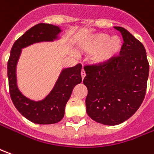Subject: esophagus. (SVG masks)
Wrapping results in <instances>:
<instances>
[{"label": "esophagus", "mask_w": 154, "mask_h": 154, "mask_svg": "<svg viewBox=\"0 0 154 154\" xmlns=\"http://www.w3.org/2000/svg\"><path fill=\"white\" fill-rule=\"evenodd\" d=\"M85 76H86V73H85V71L82 69V72H81V77H82V79H83L84 77H85Z\"/></svg>", "instance_id": "obj_1"}]
</instances>
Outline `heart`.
I'll use <instances>...</instances> for the list:
<instances>
[{
	"instance_id": "heart-1",
	"label": "heart",
	"mask_w": 154,
	"mask_h": 154,
	"mask_svg": "<svg viewBox=\"0 0 154 154\" xmlns=\"http://www.w3.org/2000/svg\"><path fill=\"white\" fill-rule=\"evenodd\" d=\"M122 46L123 42L119 36L97 33L91 35L83 43L82 48L88 53H93L92 61L94 64H104L118 55L122 49Z\"/></svg>"
}]
</instances>
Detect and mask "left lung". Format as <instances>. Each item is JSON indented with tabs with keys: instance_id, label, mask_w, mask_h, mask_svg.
Instances as JSON below:
<instances>
[{
	"instance_id": "8db88e82",
	"label": "left lung",
	"mask_w": 154,
	"mask_h": 154,
	"mask_svg": "<svg viewBox=\"0 0 154 154\" xmlns=\"http://www.w3.org/2000/svg\"><path fill=\"white\" fill-rule=\"evenodd\" d=\"M119 56L104 64L85 66L86 112L95 122L117 125L129 119L142 103L149 64L143 44L123 27Z\"/></svg>"
}]
</instances>
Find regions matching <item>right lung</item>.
I'll use <instances>...</instances> for the list:
<instances>
[{"instance_id": "add662e5", "label": "right lung", "mask_w": 154, "mask_h": 154, "mask_svg": "<svg viewBox=\"0 0 154 154\" xmlns=\"http://www.w3.org/2000/svg\"><path fill=\"white\" fill-rule=\"evenodd\" d=\"M60 27L49 24H35L14 42L8 62L9 92L15 107L25 119L38 125H51L60 122L64 115L68 100L74 87L82 82V65L63 69L54 88L45 98L35 101L25 97L17 85L16 67L22 48L41 42L58 39Z\"/></svg>"}]
</instances>
